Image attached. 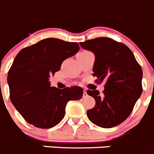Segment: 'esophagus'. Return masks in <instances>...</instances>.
<instances>
[{"instance_id":"obj_1","label":"esophagus","mask_w":154,"mask_h":154,"mask_svg":"<svg viewBox=\"0 0 154 154\" xmlns=\"http://www.w3.org/2000/svg\"><path fill=\"white\" fill-rule=\"evenodd\" d=\"M87 96H88V94H87V90H84V94H83V97H84V98H85V97H87Z\"/></svg>"}]
</instances>
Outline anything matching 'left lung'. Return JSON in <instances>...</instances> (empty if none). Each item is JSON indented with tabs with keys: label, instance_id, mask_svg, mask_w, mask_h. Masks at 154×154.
Listing matches in <instances>:
<instances>
[{
	"label": "left lung",
	"instance_id": "1",
	"mask_svg": "<svg viewBox=\"0 0 154 154\" xmlns=\"http://www.w3.org/2000/svg\"><path fill=\"white\" fill-rule=\"evenodd\" d=\"M80 45L94 53L96 81L106 82L102 95L97 90L87 91L96 101L94 107L87 110V117L104 128L119 125L130 116L142 93L141 67L127 45L110 38L100 37Z\"/></svg>",
	"mask_w": 154,
	"mask_h": 154
}]
</instances>
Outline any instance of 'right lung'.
Here are the masks:
<instances>
[{"label":"right lung","instance_id":"1","mask_svg":"<svg viewBox=\"0 0 154 154\" xmlns=\"http://www.w3.org/2000/svg\"><path fill=\"white\" fill-rule=\"evenodd\" d=\"M79 49L77 42L48 38L17 54L8 71L10 99L27 122L39 128L54 127L64 119L67 102L82 98V87L60 90L49 82L63 61Z\"/></svg>","mask_w":154,"mask_h":154}]
</instances>
